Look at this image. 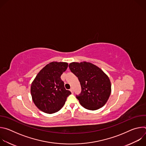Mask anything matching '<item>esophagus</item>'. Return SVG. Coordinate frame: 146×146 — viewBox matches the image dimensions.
<instances>
[{
	"mask_svg": "<svg viewBox=\"0 0 146 146\" xmlns=\"http://www.w3.org/2000/svg\"><path fill=\"white\" fill-rule=\"evenodd\" d=\"M70 90V91H71V92H72V94L74 93V90H73V88H71Z\"/></svg>",
	"mask_w": 146,
	"mask_h": 146,
	"instance_id": "esophagus-1",
	"label": "esophagus"
}]
</instances>
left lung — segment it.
Here are the masks:
<instances>
[{"label": "left lung", "mask_w": 146, "mask_h": 146, "mask_svg": "<svg viewBox=\"0 0 146 146\" xmlns=\"http://www.w3.org/2000/svg\"><path fill=\"white\" fill-rule=\"evenodd\" d=\"M69 67L80 82L81 92L76 96L81 105L90 110L102 108L111 94V83L108 76L89 62H72Z\"/></svg>", "instance_id": "8db88e82"}]
</instances>
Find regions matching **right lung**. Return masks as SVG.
Wrapping results in <instances>:
<instances>
[{
    "mask_svg": "<svg viewBox=\"0 0 146 146\" xmlns=\"http://www.w3.org/2000/svg\"><path fill=\"white\" fill-rule=\"evenodd\" d=\"M68 66L66 62H52L37 74L31 85V92L37 108L47 114L58 111L71 94L60 78Z\"/></svg>",
    "mask_w": 146,
    "mask_h": 146,
    "instance_id": "1",
    "label": "right lung"
}]
</instances>
